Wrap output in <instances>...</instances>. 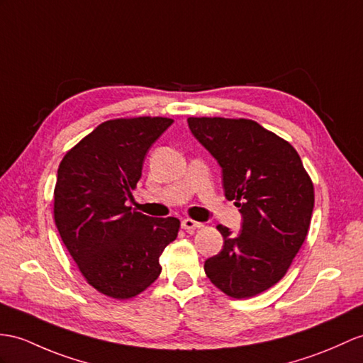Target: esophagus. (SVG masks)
Wrapping results in <instances>:
<instances>
[{
  "label": "esophagus",
  "mask_w": 363,
  "mask_h": 363,
  "mask_svg": "<svg viewBox=\"0 0 363 363\" xmlns=\"http://www.w3.org/2000/svg\"><path fill=\"white\" fill-rule=\"evenodd\" d=\"M201 226H203V223L196 222V220H191V218H184L182 222V228L184 229V231H194V229H199Z\"/></svg>",
  "instance_id": "1"
}]
</instances>
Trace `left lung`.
Returning <instances> with one entry per match:
<instances>
[{
  "label": "left lung",
  "mask_w": 363,
  "mask_h": 363,
  "mask_svg": "<svg viewBox=\"0 0 363 363\" xmlns=\"http://www.w3.org/2000/svg\"><path fill=\"white\" fill-rule=\"evenodd\" d=\"M188 125L222 167L225 196L242 214L235 235L217 226L223 250L205 262L206 276L234 298L257 296L285 276L305 242L313 182L296 149L259 123L191 117Z\"/></svg>",
  "instance_id": "8db88e82"
}]
</instances>
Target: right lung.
I'll use <instances>...</instances> for the list:
<instances>
[{
  "label": "right lung",
  "instance_id": "add662e5",
  "mask_svg": "<svg viewBox=\"0 0 363 363\" xmlns=\"http://www.w3.org/2000/svg\"><path fill=\"white\" fill-rule=\"evenodd\" d=\"M171 118L109 120L60 163L55 225L86 280L113 298H130L160 276V255L179 234L175 217L154 218L128 206L145 157Z\"/></svg>",
  "mask_w": 363,
  "mask_h": 363
}]
</instances>
